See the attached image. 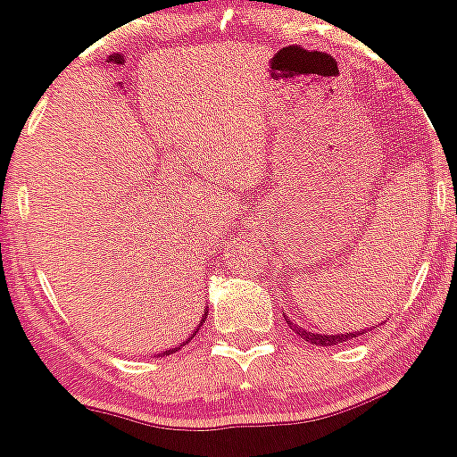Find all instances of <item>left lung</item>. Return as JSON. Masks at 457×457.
I'll return each instance as SVG.
<instances>
[{"label": "left lung", "instance_id": "1", "mask_svg": "<svg viewBox=\"0 0 457 457\" xmlns=\"http://www.w3.org/2000/svg\"><path fill=\"white\" fill-rule=\"evenodd\" d=\"M285 320H287V325L292 327V329L296 331V334L301 336V338H305L307 343H312V345H318V347H331V345L345 343V340H349V338H358V336H361V331H352V334H338V336H329V334H312V331L303 329V327L292 325V322H289V318H285ZM362 334H365V329H362Z\"/></svg>", "mask_w": 457, "mask_h": 457}]
</instances>
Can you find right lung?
I'll return each instance as SVG.
<instances>
[{"mask_svg":"<svg viewBox=\"0 0 457 457\" xmlns=\"http://www.w3.org/2000/svg\"><path fill=\"white\" fill-rule=\"evenodd\" d=\"M205 316H207V310H205ZM203 322H205V318H201V322H199V329H201V325H203ZM199 329H196V331H199ZM196 331H195V334H192V336H196ZM192 336H190V338H192ZM183 345H186V343H183ZM183 345H179V347H174L172 352H177V349H181ZM172 352H165V356H168V353H172Z\"/></svg>","mask_w":457,"mask_h":457,"instance_id":"right-lung-1","label":"right lung"}]
</instances>
